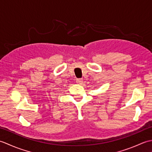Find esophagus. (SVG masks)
Wrapping results in <instances>:
<instances>
[{
	"label": "esophagus",
	"mask_w": 152,
	"mask_h": 152,
	"mask_svg": "<svg viewBox=\"0 0 152 152\" xmlns=\"http://www.w3.org/2000/svg\"><path fill=\"white\" fill-rule=\"evenodd\" d=\"M76 83H78V84H82L83 83V80L82 79H76Z\"/></svg>",
	"instance_id": "34e87169"
}]
</instances>
